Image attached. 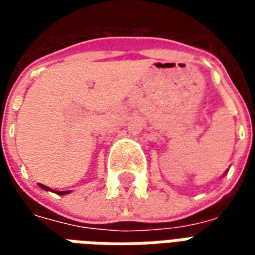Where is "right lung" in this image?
<instances>
[{"mask_svg": "<svg viewBox=\"0 0 255 255\" xmlns=\"http://www.w3.org/2000/svg\"><path fill=\"white\" fill-rule=\"evenodd\" d=\"M39 186H41L43 190H50V188L47 187V186H43V184H39ZM50 191H52V190H50ZM67 192H69V191H56V194H58V195H64V194H67Z\"/></svg>", "mask_w": 255, "mask_h": 255, "instance_id": "1", "label": "right lung"}]
</instances>
